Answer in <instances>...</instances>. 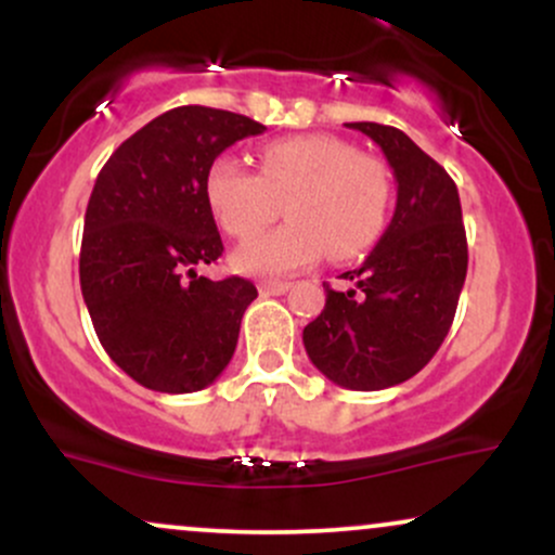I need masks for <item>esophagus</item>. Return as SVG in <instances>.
I'll list each match as a JSON object with an SVG mask.
<instances>
[{"label": "esophagus", "mask_w": 555, "mask_h": 555, "mask_svg": "<svg viewBox=\"0 0 555 555\" xmlns=\"http://www.w3.org/2000/svg\"><path fill=\"white\" fill-rule=\"evenodd\" d=\"M292 289V284L289 282H260L258 284V292L263 297H269V295H284V292H289Z\"/></svg>", "instance_id": "obj_1"}]
</instances>
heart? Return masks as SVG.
Masks as SVG:
<instances>
[{
	"mask_svg": "<svg viewBox=\"0 0 555 555\" xmlns=\"http://www.w3.org/2000/svg\"><path fill=\"white\" fill-rule=\"evenodd\" d=\"M258 171L219 156L206 171V201L229 237H258L279 216L286 224L234 253L247 273L305 269L328 253L331 260L362 256L384 234L393 203L386 162L354 143L323 132L271 140L260 149Z\"/></svg>",
	"mask_w": 555,
	"mask_h": 555,
	"instance_id": "obj_1",
	"label": "heart"
}]
</instances>
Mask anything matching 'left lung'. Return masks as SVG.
I'll list each match as a JSON object with an SVG mask.
<instances>
[{"label": "left lung", "instance_id": "8db88e82", "mask_svg": "<svg viewBox=\"0 0 555 555\" xmlns=\"http://www.w3.org/2000/svg\"><path fill=\"white\" fill-rule=\"evenodd\" d=\"M384 151L397 177V211L360 269L354 289L326 284V308L302 331L328 380L352 391L404 384L438 352L467 276V234L456 184L397 127L349 122Z\"/></svg>", "mask_w": 555, "mask_h": 555}]
</instances>
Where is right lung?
<instances>
[{
    "label": "right lung",
    "instance_id": "1",
    "mask_svg": "<svg viewBox=\"0 0 555 555\" xmlns=\"http://www.w3.org/2000/svg\"><path fill=\"white\" fill-rule=\"evenodd\" d=\"M266 127L211 106H177L109 156L93 184L80 289L106 354L140 386L201 391L237 347L256 284L201 276L224 253L206 201L221 151Z\"/></svg>",
    "mask_w": 555,
    "mask_h": 555
}]
</instances>
